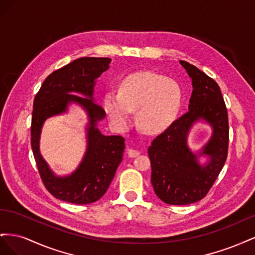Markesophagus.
<instances>
[{
	"label": "esophagus",
	"instance_id": "1",
	"mask_svg": "<svg viewBox=\"0 0 255 255\" xmlns=\"http://www.w3.org/2000/svg\"><path fill=\"white\" fill-rule=\"evenodd\" d=\"M139 153H140L139 151H137L135 149H128V154L129 157H136L137 155H139Z\"/></svg>",
	"mask_w": 255,
	"mask_h": 255
}]
</instances>
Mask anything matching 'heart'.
<instances>
[{
    "label": "heart",
    "instance_id": "1",
    "mask_svg": "<svg viewBox=\"0 0 255 255\" xmlns=\"http://www.w3.org/2000/svg\"><path fill=\"white\" fill-rule=\"evenodd\" d=\"M182 104L177 83L154 72H137L123 80L118 95L107 94L104 110L117 128L130 123V112L137 111V123L146 134L164 132L175 120Z\"/></svg>",
    "mask_w": 255,
    "mask_h": 255
}]
</instances>
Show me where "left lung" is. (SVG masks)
<instances>
[{"label": "left lung", "instance_id": "obj_1", "mask_svg": "<svg viewBox=\"0 0 255 255\" xmlns=\"http://www.w3.org/2000/svg\"><path fill=\"white\" fill-rule=\"evenodd\" d=\"M180 63L194 87L188 112L154 138L148 149L153 189L161 201L171 205L202 200L225 166L229 149L228 111L218 84L194 65ZM201 118L213 127V136L203 151L211 160L204 167L197 164L186 143L191 125Z\"/></svg>", "mask_w": 255, "mask_h": 255}]
</instances>
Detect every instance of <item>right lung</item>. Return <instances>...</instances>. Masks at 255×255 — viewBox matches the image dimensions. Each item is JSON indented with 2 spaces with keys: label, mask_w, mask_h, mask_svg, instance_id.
<instances>
[{
  "label": "right lung",
  "mask_w": 255,
  "mask_h": 255,
  "mask_svg": "<svg viewBox=\"0 0 255 255\" xmlns=\"http://www.w3.org/2000/svg\"><path fill=\"white\" fill-rule=\"evenodd\" d=\"M110 63L111 58L107 57L75 59L52 72L34 99L30 144L38 172L50 194L69 203L82 205L98 201L110 187L122 160L125 138L102 135L96 128L97 121L105 117V112L92 99L95 80L109 69ZM76 92L89 98L75 95ZM70 102L81 104L89 114V148L78 171L70 177L56 178L40 155L39 137L44 120L53 114L64 112Z\"/></svg>",
  "instance_id": "obj_1"
}]
</instances>
